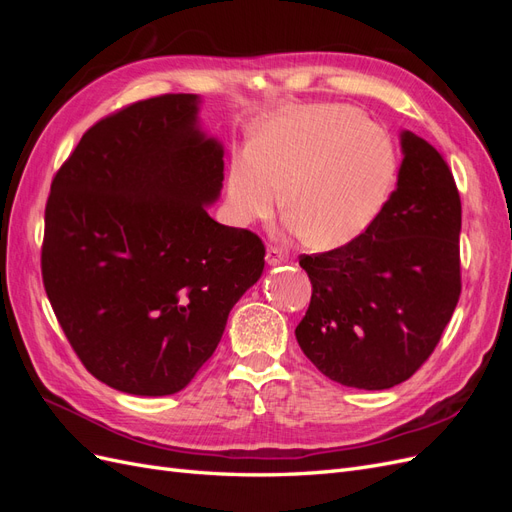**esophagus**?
Segmentation results:
<instances>
[{"label":"esophagus","instance_id":"1","mask_svg":"<svg viewBox=\"0 0 512 512\" xmlns=\"http://www.w3.org/2000/svg\"><path fill=\"white\" fill-rule=\"evenodd\" d=\"M267 262L271 267H277V265H284V262H288V254H284L280 247H269L267 250Z\"/></svg>","mask_w":512,"mask_h":512}]
</instances>
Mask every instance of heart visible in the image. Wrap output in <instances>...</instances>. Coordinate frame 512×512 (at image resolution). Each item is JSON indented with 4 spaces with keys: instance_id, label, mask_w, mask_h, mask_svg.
Masks as SVG:
<instances>
[{
    "instance_id": "b5f03b06",
    "label": "heart",
    "mask_w": 512,
    "mask_h": 512,
    "mask_svg": "<svg viewBox=\"0 0 512 512\" xmlns=\"http://www.w3.org/2000/svg\"><path fill=\"white\" fill-rule=\"evenodd\" d=\"M395 153L376 123L346 104L290 106L256 130L228 168L239 224L269 220L284 200L290 230L316 250H337L374 224L389 198Z\"/></svg>"
}]
</instances>
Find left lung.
I'll return each instance as SVG.
<instances>
[{"label": "left lung", "instance_id": "8db88e82", "mask_svg": "<svg viewBox=\"0 0 512 512\" xmlns=\"http://www.w3.org/2000/svg\"><path fill=\"white\" fill-rule=\"evenodd\" d=\"M397 188L363 235L301 256L312 301L297 342L324 376L382 391L421 367L451 320L459 294L461 200L442 153L401 132Z\"/></svg>", "mask_w": 512, "mask_h": 512}]
</instances>
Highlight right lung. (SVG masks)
I'll return each instance as SVG.
<instances>
[{
    "mask_svg": "<svg viewBox=\"0 0 512 512\" xmlns=\"http://www.w3.org/2000/svg\"><path fill=\"white\" fill-rule=\"evenodd\" d=\"M198 104L166 94L100 119L46 200V297L89 374L121 393L185 389L265 269L258 235L205 209L224 149L200 130Z\"/></svg>",
    "mask_w": 512,
    "mask_h": 512,
    "instance_id": "1",
    "label": "right lung"
}]
</instances>
